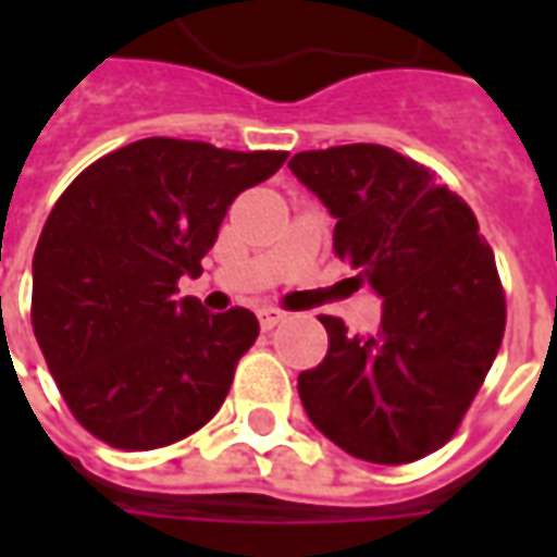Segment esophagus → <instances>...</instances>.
I'll use <instances>...</instances> for the list:
<instances>
[{"instance_id": "1", "label": "esophagus", "mask_w": 557, "mask_h": 557, "mask_svg": "<svg viewBox=\"0 0 557 557\" xmlns=\"http://www.w3.org/2000/svg\"><path fill=\"white\" fill-rule=\"evenodd\" d=\"M286 310H280V307H262L259 310V325L265 327V331H271V327H277L280 322H286Z\"/></svg>"}]
</instances>
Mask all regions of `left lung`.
<instances>
[{"instance_id":"8db88e82","label":"left lung","mask_w":557,"mask_h":557,"mask_svg":"<svg viewBox=\"0 0 557 557\" xmlns=\"http://www.w3.org/2000/svg\"><path fill=\"white\" fill-rule=\"evenodd\" d=\"M292 172L337 218L334 253L382 298V325L337 315L325 361L298 375L307 418L346 454L403 466L459 430L502 349L507 304L495 256L462 196L375 143L298 151Z\"/></svg>"}]
</instances>
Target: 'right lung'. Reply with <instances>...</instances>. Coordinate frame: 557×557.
Here are the masks:
<instances>
[{"instance_id": "1", "label": "right lung", "mask_w": 557, "mask_h": 557, "mask_svg": "<svg viewBox=\"0 0 557 557\" xmlns=\"http://www.w3.org/2000/svg\"><path fill=\"white\" fill-rule=\"evenodd\" d=\"M286 158L148 137L95 160L59 196L32 259V327L95 438L154 450L218 414L259 322L175 292L202 274L232 199Z\"/></svg>"}]
</instances>
